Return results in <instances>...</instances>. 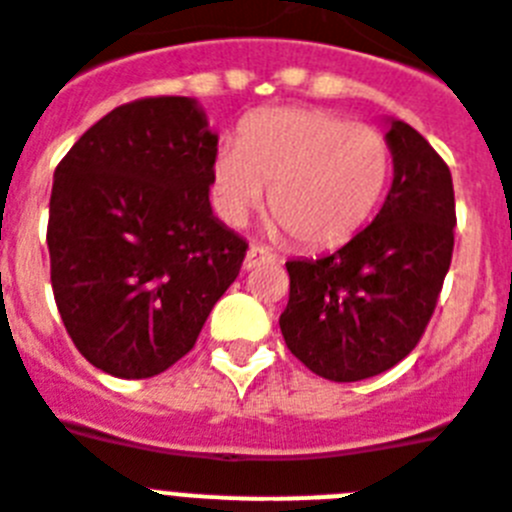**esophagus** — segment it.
Returning <instances> with one entry per match:
<instances>
[{"label":"esophagus","instance_id":"1","mask_svg":"<svg viewBox=\"0 0 512 512\" xmlns=\"http://www.w3.org/2000/svg\"><path fill=\"white\" fill-rule=\"evenodd\" d=\"M278 255L273 252V249L263 247V244H252L247 252V257H244V268L252 270L257 268V265H268V263H276Z\"/></svg>","mask_w":512,"mask_h":512}]
</instances>
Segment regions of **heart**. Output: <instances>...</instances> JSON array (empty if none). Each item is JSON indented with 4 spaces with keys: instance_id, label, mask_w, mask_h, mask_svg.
Returning a JSON list of instances; mask_svg holds the SVG:
<instances>
[{
    "instance_id": "heart-1",
    "label": "heart",
    "mask_w": 512,
    "mask_h": 512,
    "mask_svg": "<svg viewBox=\"0 0 512 512\" xmlns=\"http://www.w3.org/2000/svg\"><path fill=\"white\" fill-rule=\"evenodd\" d=\"M392 170L386 136L368 123L315 107L257 112L239 144L213 160V199L231 226H244L265 205L307 249L350 242L371 220Z\"/></svg>"
}]
</instances>
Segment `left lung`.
Returning <instances> with one entry per match:
<instances>
[{"label": "left lung", "mask_w": 512, "mask_h": 512, "mask_svg": "<svg viewBox=\"0 0 512 512\" xmlns=\"http://www.w3.org/2000/svg\"><path fill=\"white\" fill-rule=\"evenodd\" d=\"M394 178L373 223L342 249L289 260L286 347L328 381H363L415 350L455 247L447 162L413 126L389 120Z\"/></svg>", "instance_id": "obj_1"}]
</instances>
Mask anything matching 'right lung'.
Returning a JSON list of instances; mask_svg holds the SVG:
<instances>
[{"label": "right lung", "instance_id": "add662e5", "mask_svg": "<svg viewBox=\"0 0 512 512\" xmlns=\"http://www.w3.org/2000/svg\"><path fill=\"white\" fill-rule=\"evenodd\" d=\"M215 155L197 99L147 97L107 112L54 170V302L99 371H168L239 276L247 242L210 207Z\"/></svg>", "mask_w": 512, "mask_h": 512}]
</instances>
